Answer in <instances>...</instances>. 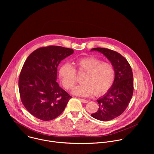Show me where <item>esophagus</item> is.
Segmentation results:
<instances>
[{
	"label": "esophagus",
	"mask_w": 154,
	"mask_h": 154,
	"mask_svg": "<svg viewBox=\"0 0 154 154\" xmlns=\"http://www.w3.org/2000/svg\"><path fill=\"white\" fill-rule=\"evenodd\" d=\"M83 103H87L88 102V100H86V99H79Z\"/></svg>",
	"instance_id": "obj_1"
}]
</instances>
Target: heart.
<instances>
[{
	"label": "heart",
	"mask_w": 154,
	"mask_h": 154,
	"mask_svg": "<svg viewBox=\"0 0 154 154\" xmlns=\"http://www.w3.org/2000/svg\"><path fill=\"white\" fill-rule=\"evenodd\" d=\"M74 68L68 63L63 64L59 70V75L63 86L66 90H71L75 85L79 75L85 74L83 84L74 88V94L86 97L94 93L101 96L106 93L113 86L115 80V69L109 62L102 61L94 57L87 56L74 61Z\"/></svg>",
	"instance_id": "obj_1"
}]
</instances>
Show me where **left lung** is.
Here are the masks:
<instances>
[{"mask_svg":"<svg viewBox=\"0 0 154 154\" xmlns=\"http://www.w3.org/2000/svg\"><path fill=\"white\" fill-rule=\"evenodd\" d=\"M91 51L103 54L115 69V80L113 86L97 100L99 109L91 114V116L96 119L108 121L120 116L128 106L134 93L133 72L127 60L118 52L102 48H93Z\"/></svg>","mask_w":154,"mask_h":154,"instance_id":"obj_1","label":"left lung"}]
</instances>
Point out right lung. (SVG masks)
I'll list each match as a JSON object with an SVG mask.
<instances>
[{
	"mask_svg": "<svg viewBox=\"0 0 154 154\" xmlns=\"http://www.w3.org/2000/svg\"><path fill=\"white\" fill-rule=\"evenodd\" d=\"M74 50L57 46L42 47L26 59L19 78L22 103L35 118L48 121L58 117L72 97L57 82L60 61Z\"/></svg>",
	"mask_w": 154,
	"mask_h": 154,
	"instance_id": "right-lung-1",
	"label": "right lung"
}]
</instances>
